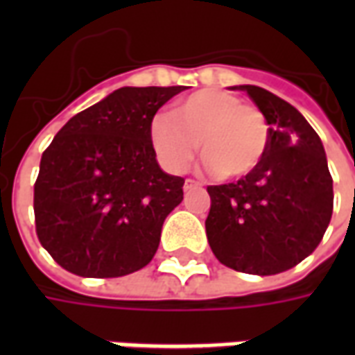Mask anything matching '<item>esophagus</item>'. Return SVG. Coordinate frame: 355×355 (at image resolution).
I'll use <instances>...</instances> for the list:
<instances>
[{
    "mask_svg": "<svg viewBox=\"0 0 355 355\" xmlns=\"http://www.w3.org/2000/svg\"><path fill=\"white\" fill-rule=\"evenodd\" d=\"M200 182H196V180H192V178H186L184 182V190L186 192H190V190H193V188H200Z\"/></svg>",
    "mask_w": 355,
    "mask_h": 355,
    "instance_id": "obj_1",
    "label": "esophagus"
}]
</instances>
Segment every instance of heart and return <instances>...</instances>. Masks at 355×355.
I'll use <instances>...</instances> for the list:
<instances>
[{"label": "heart", "instance_id": "heart-1", "mask_svg": "<svg viewBox=\"0 0 355 355\" xmlns=\"http://www.w3.org/2000/svg\"><path fill=\"white\" fill-rule=\"evenodd\" d=\"M150 142L162 165L184 173L200 155L220 180L249 175L266 155L270 125L266 116L238 94L203 89L178 102L173 117L157 114L150 123Z\"/></svg>", "mask_w": 355, "mask_h": 355}]
</instances>
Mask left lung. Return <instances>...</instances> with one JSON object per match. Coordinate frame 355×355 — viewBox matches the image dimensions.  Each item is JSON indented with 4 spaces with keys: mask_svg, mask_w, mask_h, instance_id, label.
<instances>
[{
    "mask_svg": "<svg viewBox=\"0 0 355 355\" xmlns=\"http://www.w3.org/2000/svg\"><path fill=\"white\" fill-rule=\"evenodd\" d=\"M270 125L261 165L238 182L209 186V245L224 266L282 274L315 251L333 215V177L318 132L289 102L239 85Z\"/></svg>",
    "mask_w": 355,
    "mask_h": 355,
    "instance_id": "left-lung-1",
    "label": "left lung"
}]
</instances>
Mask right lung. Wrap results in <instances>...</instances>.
I'll return each mask as SVG.
<instances>
[{"label":"right lung","instance_id":"obj_1","mask_svg":"<svg viewBox=\"0 0 355 355\" xmlns=\"http://www.w3.org/2000/svg\"><path fill=\"white\" fill-rule=\"evenodd\" d=\"M184 89H117L76 114L43 152L35 234L58 266L83 277H121L154 259L184 178L159 169L150 123Z\"/></svg>","mask_w":355,"mask_h":355}]
</instances>
